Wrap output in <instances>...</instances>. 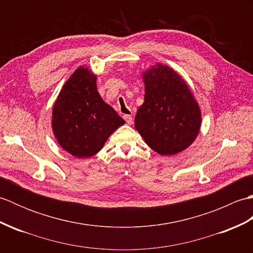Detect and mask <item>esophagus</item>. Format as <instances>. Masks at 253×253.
<instances>
[{
	"mask_svg": "<svg viewBox=\"0 0 253 253\" xmlns=\"http://www.w3.org/2000/svg\"><path fill=\"white\" fill-rule=\"evenodd\" d=\"M124 120L126 121V123L128 124V125H131V124H132V117H131V115H124Z\"/></svg>",
	"mask_w": 253,
	"mask_h": 253,
	"instance_id": "esophagus-1",
	"label": "esophagus"
}]
</instances>
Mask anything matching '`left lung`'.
Wrapping results in <instances>:
<instances>
[{"label": "left lung", "instance_id": "left-lung-1", "mask_svg": "<svg viewBox=\"0 0 253 253\" xmlns=\"http://www.w3.org/2000/svg\"><path fill=\"white\" fill-rule=\"evenodd\" d=\"M144 102L135 128L144 142L161 155H175L195 142L201 110L189 85L173 68L158 63L142 73Z\"/></svg>", "mask_w": 253, "mask_h": 253}]
</instances>
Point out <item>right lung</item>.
Instances as JSON below:
<instances>
[{
	"label": "right lung",
	"mask_w": 253,
	"mask_h": 253,
	"mask_svg": "<svg viewBox=\"0 0 253 253\" xmlns=\"http://www.w3.org/2000/svg\"><path fill=\"white\" fill-rule=\"evenodd\" d=\"M125 121L103 101L96 75L79 66L64 84L52 107V131L58 144L78 159L93 157Z\"/></svg>",
	"instance_id": "1"
}]
</instances>
